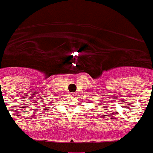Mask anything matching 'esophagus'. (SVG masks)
I'll return each instance as SVG.
<instances>
[{"label": "esophagus", "instance_id": "obj_1", "mask_svg": "<svg viewBox=\"0 0 153 153\" xmlns=\"http://www.w3.org/2000/svg\"><path fill=\"white\" fill-rule=\"evenodd\" d=\"M75 94L74 93H71V94H70V96H71V97H74V96H75Z\"/></svg>", "mask_w": 153, "mask_h": 153}]
</instances>
